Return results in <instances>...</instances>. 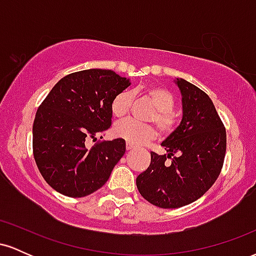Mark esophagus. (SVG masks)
Returning a JSON list of instances; mask_svg holds the SVG:
<instances>
[{
  "instance_id": "34e87169",
  "label": "esophagus",
  "mask_w": 256,
  "mask_h": 256,
  "mask_svg": "<svg viewBox=\"0 0 256 256\" xmlns=\"http://www.w3.org/2000/svg\"><path fill=\"white\" fill-rule=\"evenodd\" d=\"M126 149H128V150H134V146H131V144H128H128H126Z\"/></svg>"
}]
</instances>
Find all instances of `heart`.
Returning a JSON list of instances; mask_svg holds the SVG:
<instances>
[{
	"label": "heart",
	"instance_id": "obj_1",
	"mask_svg": "<svg viewBox=\"0 0 256 256\" xmlns=\"http://www.w3.org/2000/svg\"><path fill=\"white\" fill-rule=\"evenodd\" d=\"M144 95L156 108L152 120L156 122L161 134H170L176 128L177 122L172 114L176 106V98L172 91L164 86L152 85L144 89ZM134 95L131 91L124 90L113 98L110 110L116 118H122L131 110ZM114 134L124 140L128 144L138 146L150 142L156 137V130L152 125L140 124L134 119H125L116 124L113 128Z\"/></svg>",
	"mask_w": 256,
	"mask_h": 256
}]
</instances>
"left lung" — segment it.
<instances>
[{
    "mask_svg": "<svg viewBox=\"0 0 256 256\" xmlns=\"http://www.w3.org/2000/svg\"><path fill=\"white\" fill-rule=\"evenodd\" d=\"M174 82L182 94V122L161 143L166 154L150 152V165L136 179L140 195L160 208L201 198L219 177L226 152L224 124L210 96L183 78Z\"/></svg>",
    "mask_w": 256,
    "mask_h": 256,
    "instance_id": "1",
    "label": "left lung"
}]
</instances>
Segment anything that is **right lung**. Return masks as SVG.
<instances>
[{"instance_id":"right-lung-1","label":"right lung","mask_w":256,"mask_h":256,"mask_svg":"<svg viewBox=\"0 0 256 256\" xmlns=\"http://www.w3.org/2000/svg\"><path fill=\"white\" fill-rule=\"evenodd\" d=\"M130 85L110 70H84L60 79L44 98L34 116L32 146L38 170L52 189L84 198L108 180L125 154V140L94 146L90 140L110 128L112 101Z\"/></svg>"}]
</instances>
